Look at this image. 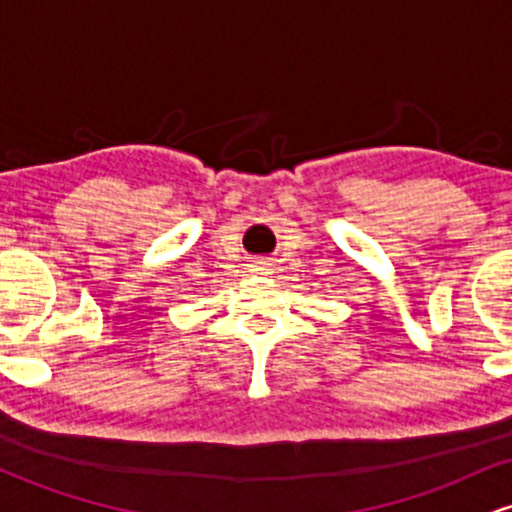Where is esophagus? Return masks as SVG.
I'll return each instance as SVG.
<instances>
[{
    "mask_svg": "<svg viewBox=\"0 0 512 512\" xmlns=\"http://www.w3.org/2000/svg\"><path fill=\"white\" fill-rule=\"evenodd\" d=\"M264 269H267V264H264V262L255 264V272H264ZM264 274H267V272H264Z\"/></svg>",
    "mask_w": 512,
    "mask_h": 512,
    "instance_id": "esophagus-1",
    "label": "esophagus"
}]
</instances>
